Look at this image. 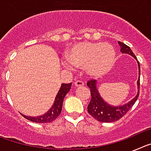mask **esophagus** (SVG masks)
I'll use <instances>...</instances> for the list:
<instances>
[{"mask_svg": "<svg viewBox=\"0 0 151 151\" xmlns=\"http://www.w3.org/2000/svg\"><path fill=\"white\" fill-rule=\"evenodd\" d=\"M75 85L77 86V87H82V86H84L85 84H84V82H82V80H77L75 82Z\"/></svg>", "mask_w": 151, "mask_h": 151, "instance_id": "esophagus-1", "label": "esophagus"}]
</instances>
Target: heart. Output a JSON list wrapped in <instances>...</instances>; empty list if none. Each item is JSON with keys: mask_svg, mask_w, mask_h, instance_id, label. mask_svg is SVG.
<instances>
[{"mask_svg": "<svg viewBox=\"0 0 151 151\" xmlns=\"http://www.w3.org/2000/svg\"><path fill=\"white\" fill-rule=\"evenodd\" d=\"M66 57L71 66L85 67L91 76H101L114 64L116 52L107 43H80L69 49Z\"/></svg>", "mask_w": 151, "mask_h": 151, "instance_id": "heart-1", "label": "heart"}]
</instances>
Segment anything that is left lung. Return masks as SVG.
<instances>
[{"label": "left lung", "instance_id": "left-lung-1", "mask_svg": "<svg viewBox=\"0 0 151 151\" xmlns=\"http://www.w3.org/2000/svg\"><path fill=\"white\" fill-rule=\"evenodd\" d=\"M118 43L121 47L120 50L122 53L130 54L137 60V57H135L132 50H131L129 46H127V45L121 42V41H119ZM138 68H139L140 76V63L138 61ZM137 83H138V92L134 98H133L130 102H129L125 105L119 106H113L108 104L107 103L105 102L101 98L97 89L95 80L91 79L88 81L87 85L90 88L91 96V101L89 103L88 106V113L99 122H112L120 119L122 117H123L128 113V111H129V110L132 107V106L135 104L136 101L138 99L140 91V77H138Z\"/></svg>", "mask_w": 151, "mask_h": 151}]
</instances>
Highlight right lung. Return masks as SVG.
<instances>
[{"label":"right lung","mask_w":151,"mask_h":151,"mask_svg":"<svg viewBox=\"0 0 151 151\" xmlns=\"http://www.w3.org/2000/svg\"><path fill=\"white\" fill-rule=\"evenodd\" d=\"M71 85L72 83L62 84L61 85L59 91L56 96L54 104L46 114L38 117H31L26 116H24L22 114V115L23 116L24 118H26L28 120L33 122H37V123H48V122H53L60 114L64 97L69 92V91L70 90Z\"/></svg>","instance_id":"add662e5"}]
</instances>
